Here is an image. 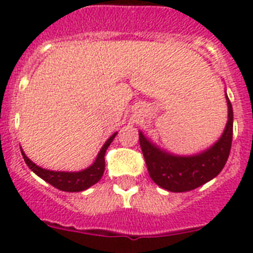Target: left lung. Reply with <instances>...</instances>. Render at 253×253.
<instances>
[{"instance_id":"8db88e82","label":"left lung","mask_w":253,"mask_h":253,"mask_svg":"<svg viewBox=\"0 0 253 253\" xmlns=\"http://www.w3.org/2000/svg\"><path fill=\"white\" fill-rule=\"evenodd\" d=\"M227 97V94H226ZM228 121L220 139L209 150L194 156H174L160 151L139 132V143L148 173L155 184L169 192H189L218 176L227 162L232 143V106L227 97Z\"/></svg>"}]
</instances>
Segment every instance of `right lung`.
Listing matches in <instances>:
<instances>
[{"mask_svg":"<svg viewBox=\"0 0 253 253\" xmlns=\"http://www.w3.org/2000/svg\"><path fill=\"white\" fill-rule=\"evenodd\" d=\"M115 135H117V132L114 135H111L110 138L107 139V142L103 144V147L99 151L98 156L95 159L94 164L89 167V168L84 169V170H81V172H53V170H47V169L35 166L23 154V151L21 150V152L29 168L34 173H37L41 178L47 181L48 184H51L59 190H63V192H83V190L90 188L91 185H94L95 182H98L101 180L103 170H105V154H106L107 147L110 146V143L115 138Z\"/></svg>","mask_w":253,"mask_h":253,"instance_id":"obj_1","label":"right lung"}]
</instances>
